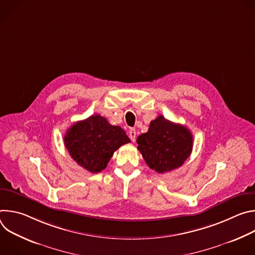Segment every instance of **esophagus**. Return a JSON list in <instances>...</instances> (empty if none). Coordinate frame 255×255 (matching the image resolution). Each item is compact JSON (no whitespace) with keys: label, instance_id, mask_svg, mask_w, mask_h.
I'll return each instance as SVG.
<instances>
[{"label":"esophagus","instance_id":"obj_1","mask_svg":"<svg viewBox=\"0 0 255 255\" xmlns=\"http://www.w3.org/2000/svg\"><path fill=\"white\" fill-rule=\"evenodd\" d=\"M129 137H130V139L132 140V142H135V141H136V130H135V129L131 128V129L129 130Z\"/></svg>","mask_w":255,"mask_h":255}]
</instances>
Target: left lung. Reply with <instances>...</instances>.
I'll return each mask as SVG.
<instances>
[{"label": "left lung", "instance_id": "1", "mask_svg": "<svg viewBox=\"0 0 255 255\" xmlns=\"http://www.w3.org/2000/svg\"><path fill=\"white\" fill-rule=\"evenodd\" d=\"M136 142L145 162L158 173L168 172L183 165L193 149L191 131L163 116L151 121L148 131L138 136Z\"/></svg>", "mask_w": 255, "mask_h": 255}]
</instances>
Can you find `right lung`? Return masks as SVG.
<instances>
[{"label": "right lung", "mask_w": 255, "mask_h": 255, "mask_svg": "<svg viewBox=\"0 0 255 255\" xmlns=\"http://www.w3.org/2000/svg\"><path fill=\"white\" fill-rule=\"evenodd\" d=\"M130 139L119 126L109 124L101 115H93L67 129L64 145L79 165L97 173L107 167L114 152Z\"/></svg>", "instance_id": "obj_1"}]
</instances>
